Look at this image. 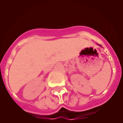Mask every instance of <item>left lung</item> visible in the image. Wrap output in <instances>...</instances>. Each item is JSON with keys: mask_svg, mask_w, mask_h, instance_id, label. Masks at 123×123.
I'll use <instances>...</instances> for the list:
<instances>
[{"mask_svg": "<svg viewBox=\"0 0 123 123\" xmlns=\"http://www.w3.org/2000/svg\"><path fill=\"white\" fill-rule=\"evenodd\" d=\"M98 45H99V46H100V44H98ZM101 47H102V46H101Z\"/></svg>", "mask_w": 123, "mask_h": 123, "instance_id": "obj_1", "label": "left lung"}]
</instances>
